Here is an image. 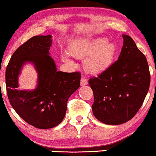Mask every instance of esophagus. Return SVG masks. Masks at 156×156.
<instances>
[{
    "mask_svg": "<svg viewBox=\"0 0 156 156\" xmlns=\"http://www.w3.org/2000/svg\"><path fill=\"white\" fill-rule=\"evenodd\" d=\"M88 84V82H87V80L86 78H84V76H82V79H81V85L82 86H85Z\"/></svg>",
    "mask_w": 156,
    "mask_h": 156,
    "instance_id": "esophagus-1",
    "label": "esophagus"
}]
</instances>
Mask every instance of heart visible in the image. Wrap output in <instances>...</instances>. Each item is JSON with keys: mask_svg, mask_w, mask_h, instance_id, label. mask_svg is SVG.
I'll list each match as a JSON object with an SVG mask.
<instances>
[{"mask_svg": "<svg viewBox=\"0 0 156 156\" xmlns=\"http://www.w3.org/2000/svg\"><path fill=\"white\" fill-rule=\"evenodd\" d=\"M69 53L76 58H83L90 55L85 62V67L91 73H100L109 67L117 52V47L114 42H108L106 38H99L93 41L76 40L70 44ZM62 59L72 65L73 62L67 52H63Z\"/></svg>", "mask_w": 156, "mask_h": 156, "instance_id": "1", "label": "heart"}]
</instances>
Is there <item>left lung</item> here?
Masks as SVG:
<instances>
[{
	"label": "left lung",
	"instance_id": "left-lung-1",
	"mask_svg": "<svg viewBox=\"0 0 156 156\" xmlns=\"http://www.w3.org/2000/svg\"><path fill=\"white\" fill-rule=\"evenodd\" d=\"M118 60L97 77L89 79L94 93L93 114L108 125H119L133 118L148 94L151 75L146 57L129 35Z\"/></svg>",
	"mask_w": 156,
	"mask_h": 156
}]
</instances>
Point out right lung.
Segmentation results:
<instances>
[{
  "mask_svg": "<svg viewBox=\"0 0 156 156\" xmlns=\"http://www.w3.org/2000/svg\"><path fill=\"white\" fill-rule=\"evenodd\" d=\"M52 35L34 36L15 51L6 67L8 97L17 114L27 123L41 129L57 126L65 116L67 101L80 86V72L57 71L50 56ZM32 63L38 72L33 90L18 89L23 65Z\"/></svg>",
  "mask_w": 156,
  "mask_h": 156,
  "instance_id": "obj_1",
  "label": "right lung"
}]
</instances>
